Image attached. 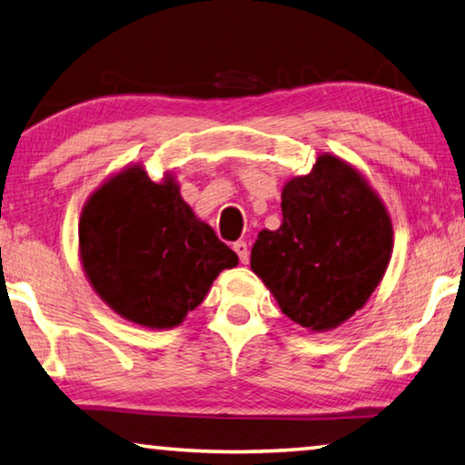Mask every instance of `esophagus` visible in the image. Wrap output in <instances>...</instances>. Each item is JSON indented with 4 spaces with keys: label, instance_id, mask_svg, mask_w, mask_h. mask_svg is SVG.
<instances>
[{
    "label": "esophagus",
    "instance_id": "esophagus-1",
    "mask_svg": "<svg viewBox=\"0 0 465 465\" xmlns=\"http://www.w3.org/2000/svg\"><path fill=\"white\" fill-rule=\"evenodd\" d=\"M233 250H235V254H238V259H240V262L242 264H248V261H250V250H248V244L246 242H235L233 244Z\"/></svg>",
    "mask_w": 465,
    "mask_h": 465
}]
</instances>
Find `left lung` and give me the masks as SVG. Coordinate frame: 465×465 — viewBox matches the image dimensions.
Returning a JSON list of instances; mask_svg holds the SVG:
<instances>
[{"label": "left lung", "mask_w": 465, "mask_h": 465, "mask_svg": "<svg viewBox=\"0 0 465 465\" xmlns=\"http://www.w3.org/2000/svg\"><path fill=\"white\" fill-rule=\"evenodd\" d=\"M279 230H262L250 267L279 308L312 333L337 329L377 290L393 252L387 206L348 161L322 153L282 193Z\"/></svg>", "instance_id": "left-lung-1"}]
</instances>
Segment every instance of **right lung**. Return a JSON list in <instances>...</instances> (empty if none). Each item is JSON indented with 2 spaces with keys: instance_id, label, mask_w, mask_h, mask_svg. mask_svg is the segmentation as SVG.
Segmentation results:
<instances>
[{
  "instance_id": "obj_1",
  "label": "right lung",
  "mask_w": 465,
  "mask_h": 465,
  "mask_svg": "<svg viewBox=\"0 0 465 465\" xmlns=\"http://www.w3.org/2000/svg\"><path fill=\"white\" fill-rule=\"evenodd\" d=\"M80 262L122 319L172 329L201 304L238 254L183 203L172 173L159 183L124 167L88 196L78 223Z\"/></svg>"
}]
</instances>
